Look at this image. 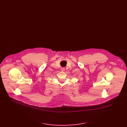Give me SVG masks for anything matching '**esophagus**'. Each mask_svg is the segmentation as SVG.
I'll list each match as a JSON object with an SVG mask.
<instances>
[{
	"mask_svg": "<svg viewBox=\"0 0 127 127\" xmlns=\"http://www.w3.org/2000/svg\"><path fill=\"white\" fill-rule=\"evenodd\" d=\"M61 70L62 71H64L65 69V68H64V67H62V68H61Z\"/></svg>",
	"mask_w": 127,
	"mask_h": 127,
	"instance_id": "esophagus-1",
	"label": "esophagus"
}]
</instances>
